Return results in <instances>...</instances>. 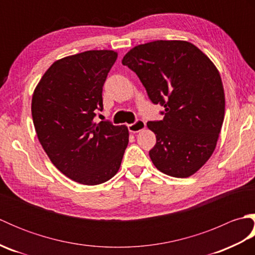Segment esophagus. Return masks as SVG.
Wrapping results in <instances>:
<instances>
[{"label": "esophagus", "mask_w": 255, "mask_h": 255, "mask_svg": "<svg viewBox=\"0 0 255 255\" xmlns=\"http://www.w3.org/2000/svg\"><path fill=\"white\" fill-rule=\"evenodd\" d=\"M144 128H145V123L143 121H141V119H138V121H136L133 124L128 125L129 131L132 132V133L141 131V130H143Z\"/></svg>", "instance_id": "1"}]
</instances>
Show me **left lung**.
<instances>
[{"label": "left lung", "mask_w": 255, "mask_h": 255, "mask_svg": "<svg viewBox=\"0 0 255 255\" xmlns=\"http://www.w3.org/2000/svg\"><path fill=\"white\" fill-rule=\"evenodd\" d=\"M122 63L138 75L153 104L164 106L162 121L149 122L156 143L149 151L166 175L188 177L213 154L225 118L219 71L188 41L155 40L129 50Z\"/></svg>", "instance_id": "1"}]
</instances>
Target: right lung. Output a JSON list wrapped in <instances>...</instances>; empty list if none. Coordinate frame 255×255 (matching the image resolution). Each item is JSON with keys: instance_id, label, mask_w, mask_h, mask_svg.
Returning a JSON list of instances; mask_svg holds the SVG:
<instances>
[{"instance_id": "add662e5", "label": "right lung", "mask_w": 255, "mask_h": 255, "mask_svg": "<svg viewBox=\"0 0 255 255\" xmlns=\"http://www.w3.org/2000/svg\"><path fill=\"white\" fill-rule=\"evenodd\" d=\"M116 59L113 50L64 57L51 64L32 94V122L45 152L59 171L84 185L111 180L128 145L125 125L94 122Z\"/></svg>"}]
</instances>
